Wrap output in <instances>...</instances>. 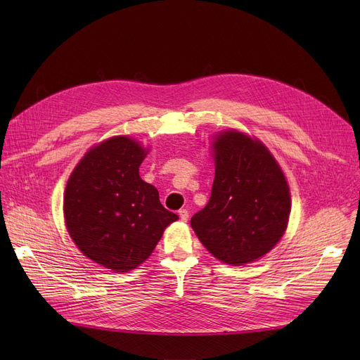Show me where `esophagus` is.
Here are the masks:
<instances>
[{
	"label": "esophagus",
	"instance_id": "1",
	"mask_svg": "<svg viewBox=\"0 0 360 360\" xmlns=\"http://www.w3.org/2000/svg\"><path fill=\"white\" fill-rule=\"evenodd\" d=\"M178 214H179V217H181L182 221H186L188 219H190V212H188L186 209H181V210L178 212Z\"/></svg>",
	"mask_w": 360,
	"mask_h": 360
}]
</instances>
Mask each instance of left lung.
I'll use <instances>...</instances> for the list:
<instances>
[{"label":"left lung","mask_w":360,"mask_h":360,"mask_svg":"<svg viewBox=\"0 0 360 360\" xmlns=\"http://www.w3.org/2000/svg\"><path fill=\"white\" fill-rule=\"evenodd\" d=\"M214 163L210 200L191 226L207 251L242 266L266 255L285 233L289 186L270 151L238 131L216 139Z\"/></svg>","instance_id":"8db88e82"}]
</instances>
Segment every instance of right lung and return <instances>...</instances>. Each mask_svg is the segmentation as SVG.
Returning a JSON list of instances; mask_svg holds the SVG:
<instances>
[{
  "label": "right lung",
  "instance_id": "right-lung-1",
  "mask_svg": "<svg viewBox=\"0 0 360 360\" xmlns=\"http://www.w3.org/2000/svg\"><path fill=\"white\" fill-rule=\"evenodd\" d=\"M146 155L134 140L112 137L89 151L65 188L70 236L86 257L118 273L147 259L166 226L178 219L140 178Z\"/></svg>",
  "mask_w": 360,
  "mask_h": 360
}]
</instances>
